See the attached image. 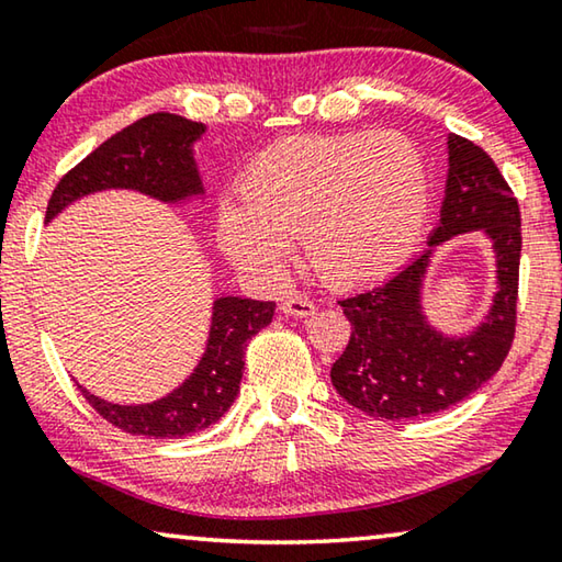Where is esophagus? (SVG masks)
<instances>
[{"label": "esophagus", "mask_w": 562, "mask_h": 562, "mask_svg": "<svg viewBox=\"0 0 562 562\" xmlns=\"http://www.w3.org/2000/svg\"><path fill=\"white\" fill-rule=\"evenodd\" d=\"M280 310L284 315H292V317H310V315H315L317 307H315V302L307 297H290L282 302Z\"/></svg>", "instance_id": "obj_1"}]
</instances>
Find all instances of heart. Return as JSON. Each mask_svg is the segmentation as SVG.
<instances>
[{
  "label": "heart",
  "mask_w": 562,
  "mask_h": 562,
  "mask_svg": "<svg viewBox=\"0 0 562 562\" xmlns=\"http://www.w3.org/2000/svg\"><path fill=\"white\" fill-rule=\"evenodd\" d=\"M430 182L413 142L395 132L284 137L262 149L222 200L217 245L229 262L274 278L300 237L315 272L337 288L387 278L420 243Z\"/></svg>",
  "instance_id": "1"
}]
</instances>
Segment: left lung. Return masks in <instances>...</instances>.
Returning <instances> with one entry per match:
<instances>
[{
	"label": "left lung",
	"instance_id": "left-lung-1",
	"mask_svg": "<svg viewBox=\"0 0 562 562\" xmlns=\"http://www.w3.org/2000/svg\"><path fill=\"white\" fill-rule=\"evenodd\" d=\"M468 232L488 237L496 295L484 323L445 336L424 315L422 290L434 249ZM520 210L483 149L448 137V180L440 222L427 249L378 288L340 300L352 335L329 380L345 403L380 420H413L448 409L501 370L515 337L520 270Z\"/></svg>",
	"mask_w": 562,
	"mask_h": 562
}]
</instances>
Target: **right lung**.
I'll list each match as a JSON object with an SVG mask.
<instances>
[{"mask_svg":"<svg viewBox=\"0 0 562 562\" xmlns=\"http://www.w3.org/2000/svg\"><path fill=\"white\" fill-rule=\"evenodd\" d=\"M207 127L180 114L157 112L112 135L61 177L47 204L44 225L69 204L104 190H132L165 204L204 198L194 142ZM274 302L222 295L212 302V323L198 368L180 387L145 405H117L77 385L106 423L130 435L165 440L215 425L239 393L245 347L272 323Z\"/></svg>","mask_w":562,"mask_h":562,"instance_id":"right-lung-1","label":"right lung"}]
</instances>
